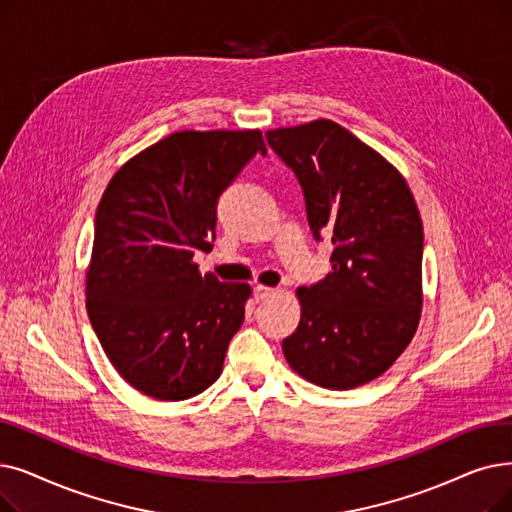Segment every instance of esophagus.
<instances>
[{
	"label": "esophagus",
	"instance_id": "1",
	"mask_svg": "<svg viewBox=\"0 0 512 512\" xmlns=\"http://www.w3.org/2000/svg\"><path fill=\"white\" fill-rule=\"evenodd\" d=\"M274 295H276V288H272V286H263V284L255 286V301H265Z\"/></svg>",
	"mask_w": 512,
	"mask_h": 512
}]
</instances>
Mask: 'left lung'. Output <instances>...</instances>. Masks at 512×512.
<instances>
[{
    "mask_svg": "<svg viewBox=\"0 0 512 512\" xmlns=\"http://www.w3.org/2000/svg\"><path fill=\"white\" fill-rule=\"evenodd\" d=\"M305 196L332 272L301 286V322L282 341L309 383L353 389L381 376L412 341L422 305V221L399 171L335 121L265 131Z\"/></svg>",
    "mask_w": 512,
    "mask_h": 512,
    "instance_id": "left-lung-1",
    "label": "left lung"
}]
</instances>
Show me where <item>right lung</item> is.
<instances>
[{"label": "right lung", "mask_w": 512, "mask_h": 512, "mask_svg": "<svg viewBox=\"0 0 512 512\" xmlns=\"http://www.w3.org/2000/svg\"><path fill=\"white\" fill-rule=\"evenodd\" d=\"M257 152H268L259 129L177 131L102 194L87 314L108 360L148 397H194L224 368L251 288L201 276L192 257L211 251L219 196Z\"/></svg>", "instance_id": "add662e5"}]
</instances>
